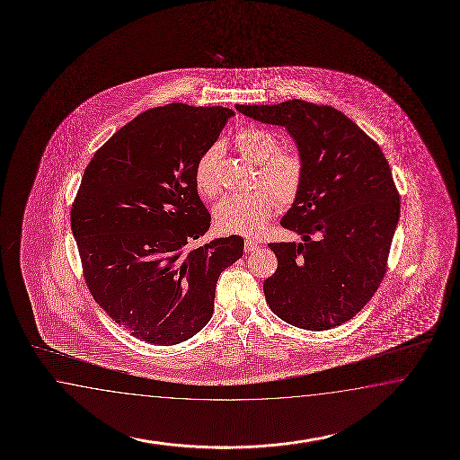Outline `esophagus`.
<instances>
[{"label":"esophagus","mask_w":460,"mask_h":460,"mask_svg":"<svg viewBox=\"0 0 460 460\" xmlns=\"http://www.w3.org/2000/svg\"><path fill=\"white\" fill-rule=\"evenodd\" d=\"M245 244V252H252V251H255L257 247H259V243L257 241H254V239H251V237H247L244 241Z\"/></svg>","instance_id":"34e87169"}]
</instances>
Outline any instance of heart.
<instances>
[{"label": "heart", "instance_id": "1", "mask_svg": "<svg viewBox=\"0 0 460 460\" xmlns=\"http://www.w3.org/2000/svg\"><path fill=\"white\" fill-rule=\"evenodd\" d=\"M235 150L255 164L252 191L229 194L216 206V225L226 233L259 234L277 206L292 205L304 186L305 164L294 148H279L276 137L259 127H244L234 137ZM221 148L206 150L194 166V186L205 198L219 193L217 164Z\"/></svg>", "mask_w": 460, "mask_h": 460}]
</instances>
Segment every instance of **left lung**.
<instances>
[{"label":"left lung","instance_id":"8db88e82","mask_svg":"<svg viewBox=\"0 0 460 460\" xmlns=\"http://www.w3.org/2000/svg\"><path fill=\"white\" fill-rule=\"evenodd\" d=\"M257 122L286 127L304 158V186L280 226L302 243H270L279 266L266 279L270 310L322 332L357 315L388 269L401 203L378 143L330 105L286 101L235 105Z\"/></svg>","mask_w":460,"mask_h":460}]
</instances>
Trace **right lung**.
<instances>
[{"mask_svg":"<svg viewBox=\"0 0 460 460\" xmlns=\"http://www.w3.org/2000/svg\"><path fill=\"white\" fill-rule=\"evenodd\" d=\"M234 112L168 103L123 125L95 152L71 208L82 276L133 337L172 347L213 317L221 272L243 257L229 235L190 247L211 226L194 166Z\"/></svg>","mask_w":460,"mask_h":460,"instance_id":"1","label":"right lung"}]
</instances>
